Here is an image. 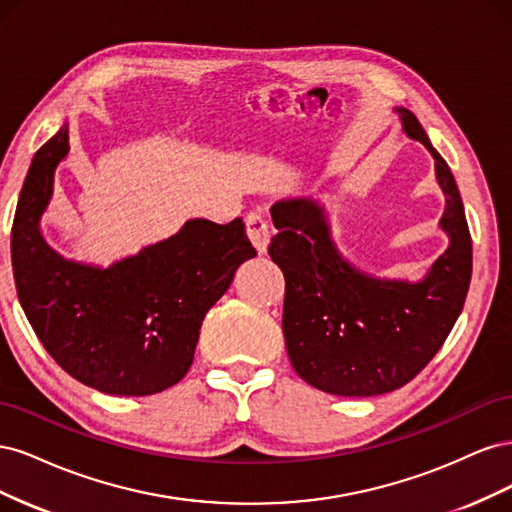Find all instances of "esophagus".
<instances>
[{
    "label": "esophagus",
    "instance_id": "obj_1",
    "mask_svg": "<svg viewBox=\"0 0 512 512\" xmlns=\"http://www.w3.org/2000/svg\"><path fill=\"white\" fill-rule=\"evenodd\" d=\"M245 228H247V237L254 243L258 254H267L269 250V224L265 222L260 213H250L245 218Z\"/></svg>",
    "mask_w": 512,
    "mask_h": 512
}]
</instances>
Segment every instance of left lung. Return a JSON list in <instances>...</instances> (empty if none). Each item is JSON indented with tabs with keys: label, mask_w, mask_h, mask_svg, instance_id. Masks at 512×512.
<instances>
[{
	"label": "left lung",
	"mask_w": 512,
	"mask_h": 512,
	"mask_svg": "<svg viewBox=\"0 0 512 512\" xmlns=\"http://www.w3.org/2000/svg\"><path fill=\"white\" fill-rule=\"evenodd\" d=\"M401 128L436 160L444 194L446 252L423 280H389L356 269L331 239L327 211L314 198L277 200L269 254L286 277L282 329L294 371L339 397L391 393L410 382L457 322L472 277V239L451 168L408 108Z\"/></svg>",
	"instance_id": "obj_1"
}]
</instances>
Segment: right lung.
<instances>
[{
    "label": "right lung",
    "mask_w": 512,
    "mask_h": 512,
    "mask_svg": "<svg viewBox=\"0 0 512 512\" xmlns=\"http://www.w3.org/2000/svg\"><path fill=\"white\" fill-rule=\"evenodd\" d=\"M68 151L66 121L36 151L19 196L10 245L21 307L72 378L106 395L160 393L188 374L200 324L256 250L241 218H196L108 267L64 258L44 241L40 220Z\"/></svg>",
    "instance_id": "1"
}]
</instances>
